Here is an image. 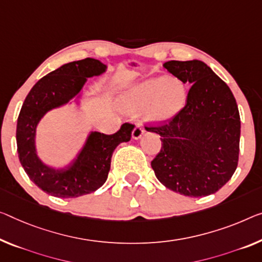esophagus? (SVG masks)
<instances>
[{"mask_svg": "<svg viewBox=\"0 0 262 262\" xmlns=\"http://www.w3.org/2000/svg\"><path fill=\"white\" fill-rule=\"evenodd\" d=\"M144 127L142 124H136L134 130H132V138L134 139H139L140 137L144 135Z\"/></svg>", "mask_w": 262, "mask_h": 262, "instance_id": "esophagus-1", "label": "esophagus"}]
</instances>
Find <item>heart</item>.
I'll list each match as a JSON object with an SVG mask.
<instances>
[{"label":"heart","instance_id":"obj_1","mask_svg":"<svg viewBox=\"0 0 262 262\" xmlns=\"http://www.w3.org/2000/svg\"><path fill=\"white\" fill-rule=\"evenodd\" d=\"M187 90L182 80L167 76L152 77L131 85L120 98V106L130 112L145 111L151 123L172 119L185 106Z\"/></svg>","mask_w":262,"mask_h":262}]
</instances>
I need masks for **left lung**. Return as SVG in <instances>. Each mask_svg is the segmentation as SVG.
<instances>
[{
	"label": "left lung",
	"mask_w": 262,
	"mask_h": 262,
	"mask_svg": "<svg viewBox=\"0 0 262 262\" xmlns=\"http://www.w3.org/2000/svg\"><path fill=\"white\" fill-rule=\"evenodd\" d=\"M164 68L191 85L185 106L167 124L145 126L162 138L151 162L165 187L186 196L213 194L238 166L240 115L231 89L207 64L168 61Z\"/></svg>",
	"instance_id": "8db88e82"
}]
</instances>
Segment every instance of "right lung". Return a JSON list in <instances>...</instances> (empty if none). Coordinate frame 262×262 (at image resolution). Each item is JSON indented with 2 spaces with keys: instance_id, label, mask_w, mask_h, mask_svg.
<instances>
[{
  "instance_id": "right-lung-1",
  "label": "right lung",
  "mask_w": 262,
  "mask_h": 262,
  "mask_svg": "<svg viewBox=\"0 0 262 262\" xmlns=\"http://www.w3.org/2000/svg\"><path fill=\"white\" fill-rule=\"evenodd\" d=\"M106 68L95 58L63 64L39 79L24 99L16 127L18 158L31 182L48 194L77 198L98 190L107 179L115 148L131 139L135 126L128 123L114 135L92 131L76 158L62 168L44 164L37 155L36 128L39 120L47 112L78 99L88 78L104 74Z\"/></svg>"
}]
</instances>
